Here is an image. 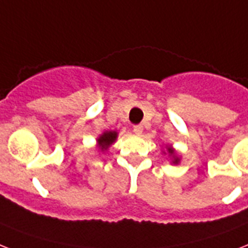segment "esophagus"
Masks as SVG:
<instances>
[{
	"label": "esophagus",
	"instance_id": "esophagus-1",
	"mask_svg": "<svg viewBox=\"0 0 248 248\" xmlns=\"http://www.w3.org/2000/svg\"><path fill=\"white\" fill-rule=\"evenodd\" d=\"M142 130H144V128H142V126L141 124H136V126H134V132L136 135H140L142 132Z\"/></svg>",
	"mask_w": 248,
	"mask_h": 248
}]
</instances>
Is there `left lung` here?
Wrapping results in <instances>:
<instances>
[{
	"label": "left lung",
	"mask_w": 248,
	"mask_h": 248,
	"mask_svg": "<svg viewBox=\"0 0 248 248\" xmlns=\"http://www.w3.org/2000/svg\"><path fill=\"white\" fill-rule=\"evenodd\" d=\"M168 153V156L170 158V163L177 166V164H180L181 162V156L177 154L176 149L173 148L172 145H167L166 150H163V154H167Z\"/></svg>",
	"instance_id": "obj_1"
}]
</instances>
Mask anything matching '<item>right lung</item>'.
<instances>
[{
	"instance_id": "right-lung-1",
	"label": "right lung",
	"mask_w": 248,
	"mask_h": 248,
	"mask_svg": "<svg viewBox=\"0 0 248 248\" xmlns=\"http://www.w3.org/2000/svg\"><path fill=\"white\" fill-rule=\"evenodd\" d=\"M117 138V131H104L103 134L99 135V138H96V149H99L102 153L107 152L116 142Z\"/></svg>"
}]
</instances>
